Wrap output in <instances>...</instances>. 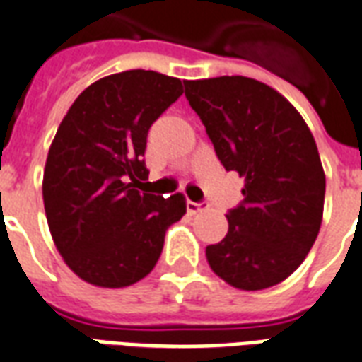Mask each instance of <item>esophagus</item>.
I'll use <instances>...</instances> for the list:
<instances>
[{"instance_id": "esophagus-1", "label": "esophagus", "mask_w": 362, "mask_h": 362, "mask_svg": "<svg viewBox=\"0 0 362 362\" xmlns=\"http://www.w3.org/2000/svg\"><path fill=\"white\" fill-rule=\"evenodd\" d=\"M186 207H188V211L194 215V213H199V211H203V209L209 207V203L205 202H186Z\"/></svg>"}]
</instances>
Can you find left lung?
Listing matches in <instances>:
<instances>
[{
    "label": "left lung",
    "mask_w": 362,
    "mask_h": 362,
    "mask_svg": "<svg viewBox=\"0 0 362 362\" xmlns=\"http://www.w3.org/2000/svg\"><path fill=\"white\" fill-rule=\"evenodd\" d=\"M226 170L245 176L243 199L226 213L228 234L207 245L215 274L238 290H264L303 263L322 222L324 178L317 144L296 107L245 76L186 80Z\"/></svg>",
    "instance_id": "obj_1"
}]
</instances>
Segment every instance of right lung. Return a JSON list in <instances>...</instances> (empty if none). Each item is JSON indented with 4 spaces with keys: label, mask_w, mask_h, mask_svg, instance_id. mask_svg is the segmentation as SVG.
Instances as JSON below:
<instances>
[{
    "label": "right lung",
    "mask_w": 362,
    "mask_h": 362,
    "mask_svg": "<svg viewBox=\"0 0 362 362\" xmlns=\"http://www.w3.org/2000/svg\"><path fill=\"white\" fill-rule=\"evenodd\" d=\"M184 93L182 80L127 71L93 82L61 122L44 170L53 242L82 280L124 288L157 264L182 194H147V132Z\"/></svg>",
    "instance_id": "right-lung-1"
}]
</instances>
